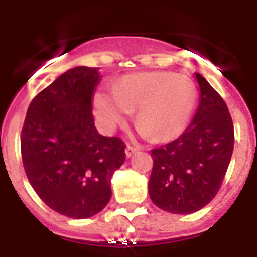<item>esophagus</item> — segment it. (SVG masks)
I'll list each match as a JSON object with an SVG mask.
<instances>
[{"label": "esophagus", "instance_id": "1", "mask_svg": "<svg viewBox=\"0 0 257 257\" xmlns=\"http://www.w3.org/2000/svg\"><path fill=\"white\" fill-rule=\"evenodd\" d=\"M138 151H139V149L136 148V147H134V145H127L124 153H126L127 158H130V157L133 156V154H135Z\"/></svg>", "mask_w": 257, "mask_h": 257}]
</instances>
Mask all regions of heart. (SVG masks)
<instances>
[{"label": "heart", "instance_id": "heart-1", "mask_svg": "<svg viewBox=\"0 0 257 257\" xmlns=\"http://www.w3.org/2000/svg\"><path fill=\"white\" fill-rule=\"evenodd\" d=\"M198 91L196 83L174 72H147L123 77L113 85V94L96 96V112L101 124L113 128L131 117L143 135L165 142L185 131L196 109Z\"/></svg>", "mask_w": 257, "mask_h": 257}]
</instances>
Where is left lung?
Instances as JSON below:
<instances>
[{
  "label": "left lung",
  "mask_w": 257,
  "mask_h": 257,
  "mask_svg": "<svg viewBox=\"0 0 257 257\" xmlns=\"http://www.w3.org/2000/svg\"><path fill=\"white\" fill-rule=\"evenodd\" d=\"M201 103L188 128L152 149L148 189L152 202L171 213H193L217 193L234 148V126L225 101L199 73Z\"/></svg>",
  "instance_id": "obj_1"
}]
</instances>
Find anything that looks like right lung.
I'll return each mask as SVG.
<instances>
[{
  "label": "right lung",
  "instance_id": "right-lung-1",
  "mask_svg": "<svg viewBox=\"0 0 257 257\" xmlns=\"http://www.w3.org/2000/svg\"><path fill=\"white\" fill-rule=\"evenodd\" d=\"M96 68L76 67L33 97L20 135L27 178L42 201L70 219L100 212L112 197L110 178L126 160V144L94 124Z\"/></svg>",
  "mask_w": 257,
  "mask_h": 257
}]
</instances>
